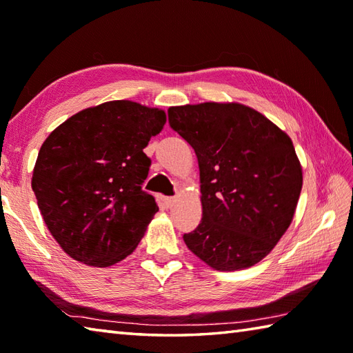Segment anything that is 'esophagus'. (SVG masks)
Returning <instances> with one entry per match:
<instances>
[{
	"instance_id": "obj_1",
	"label": "esophagus",
	"mask_w": 353,
	"mask_h": 353,
	"mask_svg": "<svg viewBox=\"0 0 353 353\" xmlns=\"http://www.w3.org/2000/svg\"><path fill=\"white\" fill-rule=\"evenodd\" d=\"M177 201V197H165L163 199V205L167 208H172L174 206V203Z\"/></svg>"
}]
</instances>
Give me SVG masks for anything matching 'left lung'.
<instances>
[{"mask_svg":"<svg viewBox=\"0 0 353 353\" xmlns=\"http://www.w3.org/2000/svg\"><path fill=\"white\" fill-rule=\"evenodd\" d=\"M168 119L196 152L201 221L186 247L219 272L249 268L274 249L301 197L303 172L287 133L241 103L172 106Z\"/></svg>","mask_w":353,"mask_h":353,"instance_id":"obj_1","label":"left lung"}]
</instances>
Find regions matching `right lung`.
Wrapping results in <instances>:
<instances>
[{
  "instance_id": "1",
  "label": "right lung",
  "mask_w": 353,
  "mask_h": 353,
  "mask_svg": "<svg viewBox=\"0 0 353 353\" xmlns=\"http://www.w3.org/2000/svg\"><path fill=\"white\" fill-rule=\"evenodd\" d=\"M165 123L162 109L114 100L77 112L43 141L32 188L68 256L109 267L137 249L159 211L141 188L150 168L144 148Z\"/></svg>"
}]
</instances>
